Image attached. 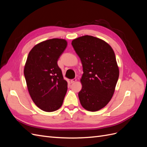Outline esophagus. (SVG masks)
I'll return each instance as SVG.
<instances>
[{
  "label": "esophagus",
  "mask_w": 147,
  "mask_h": 147,
  "mask_svg": "<svg viewBox=\"0 0 147 147\" xmlns=\"http://www.w3.org/2000/svg\"><path fill=\"white\" fill-rule=\"evenodd\" d=\"M76 81H77V79L76 78H74L72 80H71L70 82H71V83H74Z\"/></svg>",
  "instance_id": "34e87169"
}]
</instances>
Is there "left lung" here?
<instances>
[{"instance_id":"1","label":"left lung","mask_w":147,"mask_h":147,"mask_svg":"<svg viewBox=\"0 0 147 147\" xmlns=\"http://www.w3.org/2000/svg\"><path fill=\"white\" fill-rule=\"evenodd\" d=\"M72 45L83 66L80 102L84 109L96 112L110 102L118 82L119 68L114 51L103 40L91 35L75 38Z\"/></svg>"}]
</instances>
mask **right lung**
I'll list each match as a JSON object with an SVG mask.
<instances>
[{"label": "right lung", "mask_w": 147, "mask_h": 147, "mask_svg": "<svg viewBox=\"0 0 147 147\" xmlns=\"http://www.w3.org/2000/svg\"><path fill=\"white\" fill-rule=\"evenodd\" d=\"M67 45L61 38L42 42L32 48L26 62L24 74L29 94L45 112L58 110L67 90V82L57 63Z\"/></svg>", "instance_id": "add662e5"}]
</instances>
